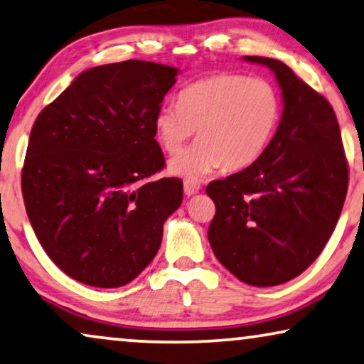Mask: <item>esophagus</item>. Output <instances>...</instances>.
<instances>
[{
	"instance_id": "34e87169",
	"label": "esophagus",
	"mask_w": 364,
	"mask_h": 364,
	"mask_svg": "<svg viewBox=\"0 0 364 364\" xmlns=\"http://www.w3.org/2000/svg\"><path fill=\"white\" fill-rule=\"evenodd\" d=\"M183 188H185V195L186 196H193V195H196V193H200L201 185L198 181H185Z\"/></svg>"
}]
</instances>
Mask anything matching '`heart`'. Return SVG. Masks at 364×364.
Here are the masks:
<instances>
[{"instance_id": "b5f03b06", "label": "heart", "mask_w": 364, "mask_h": 364, "mask_svg": "<svg viewBox=\"0 0 364 364\" xmlns=\"http://www.w3.org/2000/svg\"><path fill=\"white\" fill-rule=\"evenodd\" d=\"M281 114L279 96L263 77L213 75L179 93L178 105L154 113L159 146L178 153L196 133L200 139L171 159L168 171L196 181L225 166L238 171L253 164L273 138Z\"/></svg>"}]
</instances>
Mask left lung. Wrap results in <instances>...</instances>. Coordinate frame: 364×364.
I'll list each match as a JSON object with an SVG mask.
<instances>
[{
  "instance_id": "obj_1",
  "label": "left lung",
  "mask_w": 364,
  "mask_h": 364,
  "mask_svg": "<svg viewBox=\"0 0 364 364\" xmlns=\"http://www.w3.org/2000/svg\"><path fill=\"white\" fill-rule=\"evenodd\" d=\"M283 114L264 153L243 171L206 186L215 201L208 240L220 263L251 287L296 278L318 258L341 215L348 163L328 100L273 58Z\"/></svg>"
}]
</instances>
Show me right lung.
<instances>
[{
  "label": "right lung",
  "instance_id": "1",
  "mask_svg": "<svg viewBox=\"0 0 364 364\" xmlns=\"http://www.w3.org/2000/svg\"><path fill=\"white\" fill-rule=\"evenodd\" d=\"M176 75V68L139 60L91 68L33 124L24 206L46 255L80 283L133 281L181 205V179H149L164 168L153 118Z\"/></svg>",
  "mask_w": 364,
  "mask_h": 364
}]
</instances>
